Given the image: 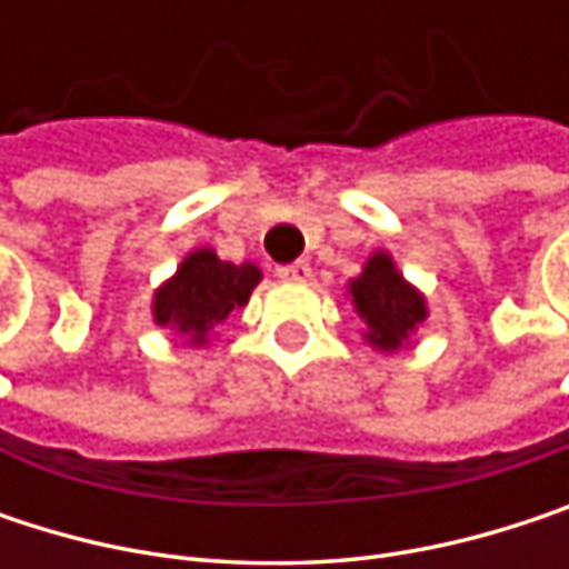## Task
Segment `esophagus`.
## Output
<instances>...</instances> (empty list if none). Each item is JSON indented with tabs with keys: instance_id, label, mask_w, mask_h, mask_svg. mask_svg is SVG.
<instances>
[{
	"instance_id": "1",
	"label": "esophagus",
	"mask_w": 569,
	"mask_h": 569,
	"mask_svg": "<svg viewBox=\"0 0 569 569\" xmlns=\"http://www.w3.org/2000/svg\"><path fill=\"white\" fill-rule=\"evenodd\" d=\"M277 277L280 280H289V283H306L312 277V267L306 260H296V263H286V267H277Z\"/></svg>"
}]
</instances>
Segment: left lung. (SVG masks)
<instances>
[{
    "label": "left lung",
    "instance_id": "obj_1",
    "mask_svg": "<svg viewBox=\"0 0 569 569\" xmlns=\"http://www.w3.org/2000/svg\"><path fill=\"white\" fill-rule=\"evenodd\" d=\"M352 302H356V312L366 319L369 332L366 339L376 346V349H386L392 352L398 349L408 332L425 319V299L418 296V289L401 280V273L396 270L392 257L389 253H376L362 277H356L352 286Z\"/></svg>",
    "mask_w": 569,
    "mask_h": 569
}]
</instances>
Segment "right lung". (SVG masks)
I'll list each match as a JSON object with an SVG mask.
<instances>
[{"instance_id":"1","label":"right lung","mask_w":569,"mask_h":569,"mask_svg":"<svg viewBox=\"0 0 569 569\" xmlns=\"http://www.w3.org/2000/svg\"><path fill=\"white\" fill-rule=\"evenodd\" d=\"M257 283L260 270L253 263L233 267L217 260L213 250H197L180 263L171 283L158 289L154 319L158 326H173L200 346L207 332L230 316V309L247 306Z\"/></svg>"}]
</instances>
